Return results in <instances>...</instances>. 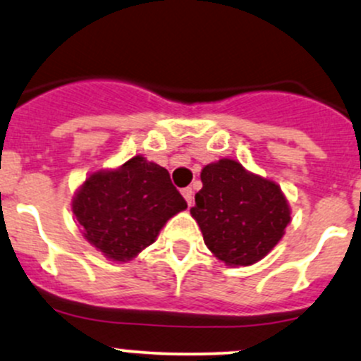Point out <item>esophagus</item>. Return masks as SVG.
<instances>
[{
    "label": "esophagus",
    "instance_id": "esophagus-1",
    "mask_svg": "<svg viewBox=\"0 0 361 361\" xmlns=\"http://www.w3.org/2000/svg\"><path fill=\"white\" fill-rule=\"evenodd\" d=\"M182 196H184V200L188 201V204H189V207H191L192 201H195V192H192V189L191 188L182 189Z\"/></svg>",
    "mask_w": 361,
    "mask_h": 361
}]
</instances>
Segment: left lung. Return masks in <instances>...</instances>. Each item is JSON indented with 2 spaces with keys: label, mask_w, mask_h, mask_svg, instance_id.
Here are the masks:
<instances>
[{
  "label": "left lung",
  "mask_w": 361,
  "mask_h": 361,
  "mask_svg": "<svg viewBox=\"0 0 361 361\" xmlns=\"http://www.w3.org/2000/svg\"><path fill=\"white\" fill-rule=\"evenodd\" d=\"M192 219L204 244L231 267H247L270 253L290 222V208L274 180L222 158L201 170Z\"/></svg>",
  "instance_id": "8db88e82"
}]
</instances>
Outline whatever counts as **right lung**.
Listing matches in <instances>:
<instances>
[{"instance_id":"obj_1","label":"right lung","mask_w":361,"mask_h":361,"mask_svg":"<svg viewBox=\"0 0 361 361\" xmlns=\"http://www.w3.org/2000/svg\"><path fill=\"white\" fill-rule=\"evenodd\" d=\"M185 208L166 169L141 154L118 169L92 172L72 200L84 238L111 262L137 257Z\"/></svg>"}]
</instances>
